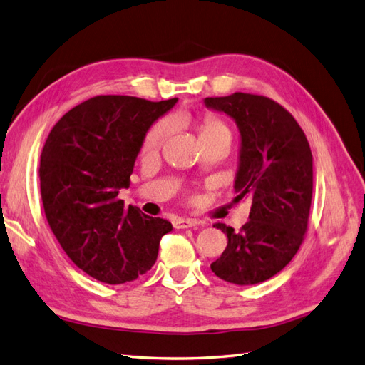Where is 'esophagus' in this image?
<instances>
[{
    "instance_id": "34e87169",
    "label": "esophagus",
    "mask_w": 365,
    "mask_h": 365,
    "mask_svg": "<svg viewBox=\"0 0 365 365\" xmlns=\"http://www.w3.org/2000/svg\"><path fill=\"white\" fill-rule=\"evenodd\" d=\"M199 220L195 219H175L174 220V228L177 230H185V228H192L199 225Z\"/></svg>"
}]
</instances>
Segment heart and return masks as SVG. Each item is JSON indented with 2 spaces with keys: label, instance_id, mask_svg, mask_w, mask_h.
<instances>
[{
  "label": "heart",
  "instance_id": "1",
  "mask_svg": "<svg viewBox=\"0 0 365 365\" xmlns=\"http://www.w3.org/2000/svg\"><path fill=\"white\" fill-rule=\"evenodd\" d=\"M171 130H173V120L171 118L158 120L157 123H154L153 128L146 133V137L143 140V151L153 153V151H155V149L160 148V145L165 142V138L171 134ZM220 134H230L228 126L217 117L205 115L199 125L200 140L211 138V137H216Z\"/></svg>",
  "mask_w": 365,
  "mask_h": 365
}]
</instances>
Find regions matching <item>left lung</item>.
<instances>
[{
  "instance_id": "8db88e82",
  "label": "left lung",
  "mask_w": 365,
  "mask_h": 365,
  "mask_svg": "<svg viewBox=\"0 0 365 365\" xmlns=\"http://www.w3.org/2000/svg\"><path fill=\"white\" fill-rule=\"evenodd\" d=\"M203 103L236 121V200H253L239 232L216 223L228 244L211 269L230 284H260L282 272L304 240L313 194L312 149L294 117L272 98L235 92Z\"/></svg>"
}]
</instances>
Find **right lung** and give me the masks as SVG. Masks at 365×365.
Here are the masks:
<instances>
[{"label": "right lung", "mask_w": 365, "mask_h": 365, "mask_svg": "<svg viewBox=\"0 0 365 365\" xmlns=\"http://www.w3.org/2000/svg\"><path fill=\"white\" fill-rule=\"evenodd\" d=\"M177 98L98 96L66 112L41 151V200L52 232L81 272L117 285L155 264L171 222L118 199L146 133Z\"/></svg>", "instance_id": "add662e5"}]
</instances>
